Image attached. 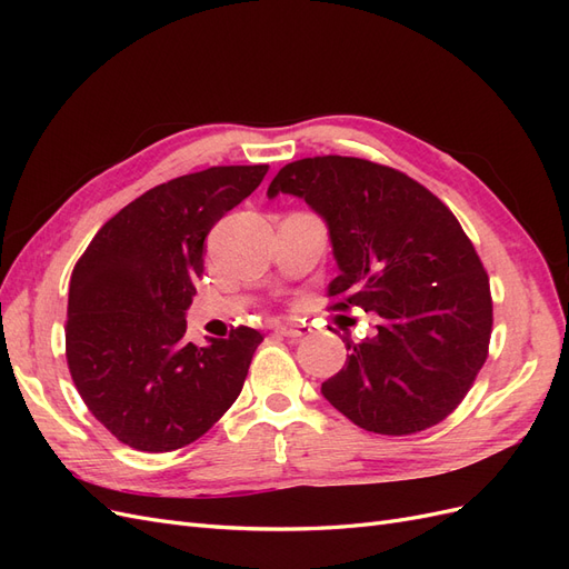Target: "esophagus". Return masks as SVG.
<instances>
[{
    "label": "esophagus",
    "instance_id": "obj_1",
    "mask_svg": "<svg viewBox=\"0 0 569 569\" xmlns=\"http://www.w3.org/2000/svg\"><path fill=\"white\" fill-rule=\"evenodd\" d=\"M272 330H274V335H280V337L301 339V337H306L308 332H311V327H308V325L301 322V320H284V322L274 325Z\"/></svg>",
    "mask_w": 569,
    "mask_h": 569
}]
</instances>
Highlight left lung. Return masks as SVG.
Masks as SVG:
<instances>
[{"instance_id":"left-lung-1","label":"left lung","mask_w":569,"mask_h":569,"mask_svg":"<svg viewBox=\"0 0 569 569\" xmlns=\"http://www.w3.org/2000/svg\"><path fill=\"white\" fill-rule=\"evenodd\" d=\"M295 194L327 222L339 274L332 311L380 316L377 335L347 339V363L322 382L341 416L403 437L458 408L489 353L487 270L460 222L401 170L353 157L287 163L268 197Z\"/></svg>"}]
</instances>
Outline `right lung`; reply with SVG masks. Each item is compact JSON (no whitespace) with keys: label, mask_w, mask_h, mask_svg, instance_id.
Instances as JSON below:
<instances>
[{"label":"right lung","mask_w":569,"mask_h":569,"mask_svg":"<svg viewBox=\"0 0 569 569\" xmlns=\"http://www.w3.org/2000/svg\"><path fill=\"white\" fill-rule=\"evenodd\" d=\"M268 166H213L163 182L101 226L71 274L66 358L92 416L130 449L176 451L222 418L263 335L239 325L184 341V311L216 222Z\"/></svg>","instance_id":"add662e5"}]
</instances>
